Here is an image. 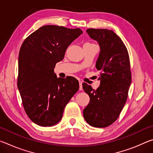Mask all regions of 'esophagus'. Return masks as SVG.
<instances>
[{"label":"esophagus","instance_id":"34e87169","mask_svg":"<svg viewBox=\"0 0 153 153\" xmlns=\"http://www.w3.org/2000/svg\"><path fill=\"white\" fill-rule=\"evenodd\" d=\"M79 90H83L82 82V81H79Z\"/></svg>","mask_w":153,"mask_h":153}]
</instances>
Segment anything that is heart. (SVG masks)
<instances>
[{
  "mask_svg": "<svg viewBox=\"0 0 153 153\" xmlns=\"http://www.w3.org/2000/svg\"><path fill=\"white\" fill-rule=\"evenodd\" d=\"M86 44H90V43H86ZM92 45H93V44H92Z\"/></svg>",
  "mask_w": 153,
  "mask_h": 153,
  "instance_id": "heart-1",
  "label": "heart"
}]
</instances>
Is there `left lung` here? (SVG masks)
<instances>
[{
  "label": "left lung",
  "instance_id": "8db88e82",
  "mask_svg": "<svg viewBox=\"0 0 153 153\" xmlns=\"http://www.w3.org/2000/svg\"><path fill=\"white\" fill-rule=\"evenodd\" d=\"M86 32L99 44L100 52L96 67L102 72L97 90L83 83V89L90 98L83 115L91 126L106 128L117 120L128 98L131 82L129 54L113 31L90 28Z\"/></svg>",
  "mask_w": 153,
  "mask_h": 153
}]
</instances>
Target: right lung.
Instances as JSON below:
<instances>
[{
	"instance_id": "obj_1",
	"label": "right lung",
	"mask_w": 153,
	"mask_h": 153,
	"mask_svg": "<svg viewBox=\"0 0 153 153\" xmlns=\"http://www.w3.org/2000/svg\"><path fill=\"white\" fill-rule=\"evenodd\" d=\"M82 33L79 28L44 25L27 36L21 46L18 89L25 113L38 126L57 123L66 105L79 90L75 77L57 78L54 68L63 60L69 45Z\"/></svg>"
}]
</instances>
